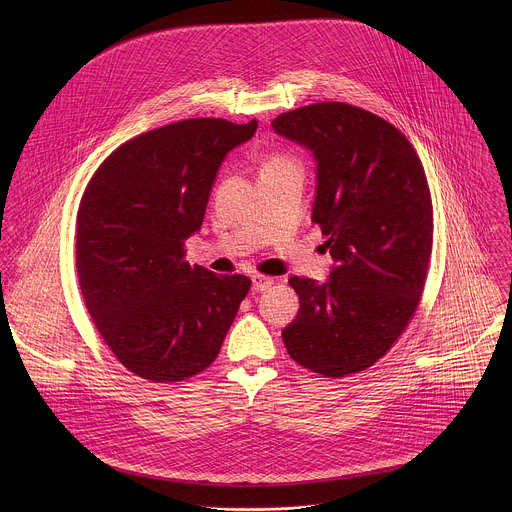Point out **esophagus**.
<instances>
[{"label": "esophagus", "mask_w": 512, "mask_h": 512, "mask_svg": "<svg viewBox=\"0 0 512 512\" xmlns=\"http://www.w3.org/2000/svg\"><path fill=\"white\" fill-rule=\"evenodd\" d=\"M272 284H274V278H270V276H264V274H254L252 276V288L256 292H266V290L272 288Z\"/></svg>", "instance_id": "esophagus-1"}]
</instances>
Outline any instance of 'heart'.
Returning <instances> with one entry per match:
<instances>
[{"instance_id": "b5f03b06", "label": "heart", "mask_w": 512, "mask_h": 512, "mask_svg": "<svg viewBox=\"0 0 512 512\" xmlns=\"http://www.w3.org/2000/svg\"><path fill=\"white\" fill-rule=\"evenodd\" d=\"M288 165H297V161L290 157V155H286V153H272L266 159L262 169H278V167H288Z\"/></svg>"}]
</instances>
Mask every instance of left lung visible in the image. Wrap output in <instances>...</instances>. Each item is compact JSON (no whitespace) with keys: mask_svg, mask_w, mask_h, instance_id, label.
Listing matches in <instances>:
<instances>
[{"mask_svg":"<svg viewBox=\"0 0 512 512\" xmlns=\"http://www.w3.org/2000/svg\"><path fill=\"white\" fill-rule=\"evenodd\" d=\"M272 128L317 159L311 220L335 262L325 284L290 278L299 311L284 345L297 365L343 378L382 359L420 305L434 244L428 179L408 138L359 106H301Z\"/></svg>","mask_w":512,"mask_h":512,"instance_id":"8db88e82","label":"left lung"}]
</instances>
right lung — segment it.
I'll return each mask as SVG.
<instances>
[{"label":"right lung","mask_w":512,"mask_h":512,"mask_svg":"<svg viewBox=\"0 0 512 512\" xmlns=\"http://www.w3.org/2000/svg\"><path fill=\"white\" fill-rule=\"evenodd\" d=\"M258 122L195 118L116 147L76 213V276L114 357L151 382L187 380L215 363L250 278L185 260L224 155Z\"/></svg>","instance_id":"1"}]
</instances>
